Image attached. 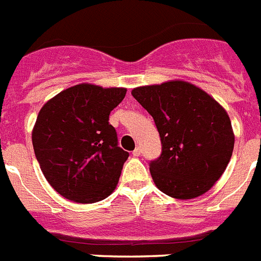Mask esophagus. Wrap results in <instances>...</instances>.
Wrapping results in <instances>:
<instances>
[{
    "label": "esophagus",
    "instance_id": "esophagus-1",
    "mask_svg": "<svg viewBox=\"0 0 261 261\" xmlns=\"http://www.w3.org/2000/svg\"><path fill=\"white\" fill-rule=\"evenodd\" d=\"M133 154H134V156H135V157L140 156V154H142V148H140V147H136L135 149H134V151H133Z\"/></svg>",
    "mask_w": 261,
    "mask_h": 261
}]
</instances>
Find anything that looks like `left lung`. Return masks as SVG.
<instances>
[{
	"label": "left lung",
	"instance_id": "1",
	"mask_svg": "<svg viewBox=\"0 0 261 261\" xmlns=\"http://www.w3.org/2000/svg\"><path fill=\"white\" fill-rule=\"evenodd\" d=\"M131 93L152 116L161 139V154L149 163L154 185L182 200L208 191L233 154L234 134L224 108L182 81L138 87Z\"/></svg>",
	"mask_w": 261,
	"mask_h": 261
}]
</instances>
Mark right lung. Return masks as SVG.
<instances>
[{
	"instance_id": "obj_1",
	"label": "right lung",
	"mask_w": 261,
	"mask_h": 261,
	"mask_svg": "<svg viewBox=\"0 0 261 261\" xmlns=\"http://www.w3.org/2000/svg\"><path fill=\"white\" fill-rule=\"evenodd\" d=\"M125 95L126 88L78 84L40 110L32 131L35 156L63 198L96 203L116 189L128 152L118 147L109 114Z\"/></svg>"
}]
</instances>
